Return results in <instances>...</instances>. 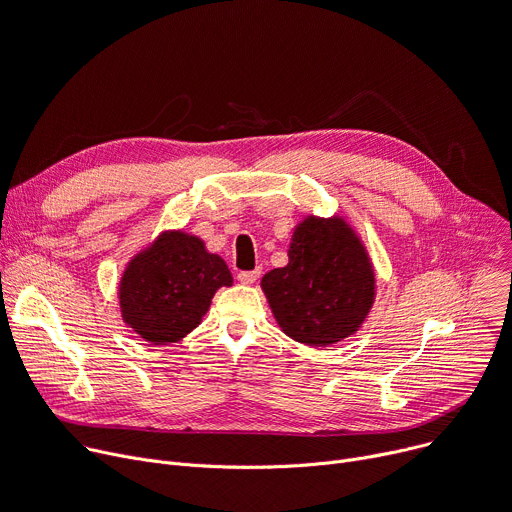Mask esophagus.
Segmentation results:
<instances>
[{"mask_svg": "<svg viewBox=\"0 0 512 512\" xmlns=\"http://www.w3.org/2000/svg\"><path fill=\"white\" fill-rule=\"evenodd\" d=\"M259 275H261V269L241 271V273H239V282H241V284H245V286H251V284H255V282L259 280Z\"/></svg>", "mask_w": 512, "mask_h": 512, "instance_id": "obj_1", "label": "esophagus"}]
</instances>
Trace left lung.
I'll list each match as a JSON object with an SVG mask.
<instances>
[{
  "mask_svg": "<svg viewBox=\"0 0 512 512\" xmlns=\"http://www.w3.org/2000/svg\"><path fill=\"white\" fill-rule=\"evenodd\" d=\"M376 284L374 261L355 226L341 214H306L294 226L288 265L261 277L277 327L310 347L353 337L374 308Z\"/></svg>",
  "mask_w": 512,
  "mask_h": 512,
  "instance_id": "obj_1",
  "label": "left lung"
}]
</instances>
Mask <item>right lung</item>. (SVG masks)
Instances as JSON below:
<instances>
[{"label":"right lung","mask_w":512,"mask_h":512,"mask_svg":"<svg viewBox=\"0 0 512 512\" xmlns=\"http://www.w3.org/2000/svg\"><path fill=\"white\" fill-rule=\"evenodd\" d=\"M232 286L218 253L183 228H167L136 251L118 282V310L128 329L151 345H171L190 335L206 316L214 294Z\"/></svg>","instance_id":"right-lung-1"}]
</instances>
